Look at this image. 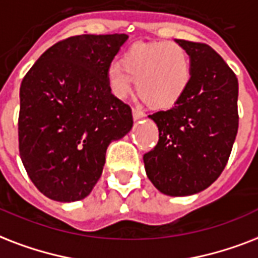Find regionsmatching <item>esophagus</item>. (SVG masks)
I'll list each match as a JSON object with an SVG mask.
<instances>
[{"instance_id": "obj_1", "label": "esophagus", "mask_w": 258, "mask_h": 258, "mask_svg": "<svg viewBox=\"0 0 258 258\" xmlns=\"http://www.w3.org/2000/svg\"><path fill=\"white\" fill-rule=\"evenodd\" d=\"M132 114H133V119H135V121H139V119H141L145 117V113L141 110H139V109H133V110H132Z\"/></svg>"}]
</instances>
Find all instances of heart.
<instances>
[{
    "mask_svg": "<svg viewBox=\"0 0 258 258\" xmlns=\"http://www.w3.org/2000/svg\"><path fill=\"white\" fill-rule=\"evenodd\" d=\"M191 64L184 48L175 43L136 44L123 53L121 63L107 67L111 94L125 98L136 82L137 93L155 109H168L184 95Z\"/></svg>",
    "mask_w": 258,
    "mask_h": 258,
    "instance_id": "obj_1",
    "label": "heart"
}]
</instances>
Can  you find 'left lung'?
I'll use <instances>...</instances> for the list:
<instances>
[{"mask_svg":"<svg viewBox=\"0 0 258 258\" xmlns=\"http://www.w3.org/2000/svg\"><path fill=\"white\" fill-rule=\"evenodd\" d=\"M175 41L189 56L188 87L169 110L149 115L159 143L144 155V164L160 192L188 197L213 184L226 167L238 131V81L207 44Z\"/></svg>","mask_w":258,"mask_h":258,"instance_id":"left-lung-1","label":"left lung"}]
</instances>
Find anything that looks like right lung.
<instances>
[{"label": "right lung", "instance_id": "obj_1", "mask_svg": "<svg viewBox=\"0 0 258 258\" xmlns=\"http://www.w3.org/2000/svg\"><path fill=\"white\" fill-rule=\"evenodd\" d=\"M127 37H69L48 48L21 82L20 156L33 184L52 201L85 199L101 177L109 144L133 126L131 107L106 81Z\"/></svg>", "mask_w": 258, "mask_h": 258}]
</instances>
